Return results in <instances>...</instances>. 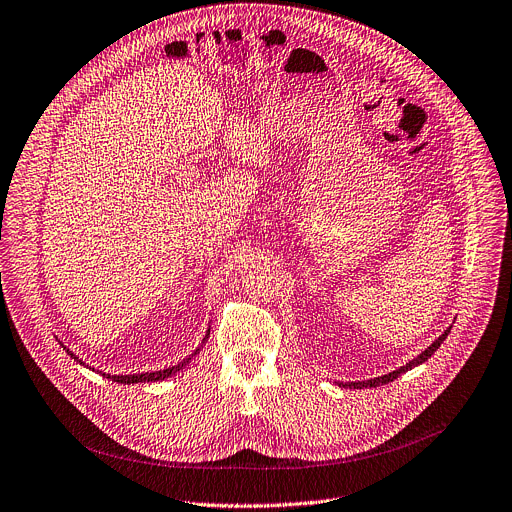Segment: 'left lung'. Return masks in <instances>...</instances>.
Masks as SVG:
<instances>
[{"instance_id":"8db88e82","label":"left lung","mask_w":512,"mask_h":512,"mask_svg":"<svg viewBox=\"0 0 512 512\" xmlns=\"http://www.w3.org/2000/svg\"><path fill=\"white\" fill-rule=\"evenodd\" d=\"M450 330L452 328H448L440 338H437L429 348H425L419 356H415L413 360H409L405 367H401V369H397V371H393V373H389V375H383V377H377V379H369V381H358V383H338L340 387H348V389H364V387H381V385H387V383H391V381H395L397 377H401L403 373H407V371H411L413 367H417V364H421V362H425L437 348H440V344L448 338V334H450Z\"/></svg>"}]
</instances>
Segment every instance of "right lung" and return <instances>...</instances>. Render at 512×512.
Wrapping results in <instances>:
<instances>
[{
  "instance_id": "obj_1",
  "label": "right lung",
  "mask_w": 512,
  "mask_h": 512,
  "mask_svg": "<svg viewBox=\"0 0 512 512\" xmlns=\"http://www.w3.org/2000/svg\"><path fill=\"white\" fill-rule=\"evenodd\" d=\"M210 332V330H208ZM208 332H206V338H208ZM72 358H75L77 362H81V364H85L83 360H79V356L77 354H72L66 346H62ZM198 350L200 348H196L188 358H184L182 362H178L176 367H170V369H164V371H154V373H141V375H105L103 373V377H107V379H111V381H115V383H123V385H131V383H156V381H164V379H168V377H172L174 373H178V371H182L186 364L192 360V356H196L198 354ZM85 367H89V364H85ZM95 371V369H93Z\"/></svg>"
}]
</instances>
